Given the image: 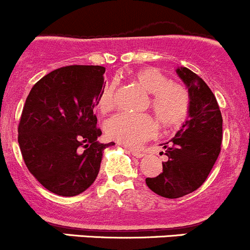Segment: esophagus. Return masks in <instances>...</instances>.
I'll return each instance as SVG.
<instances>
[{"label":"esophagus","mask_w":250,"mask_h":250,"mask_svg":"<svg viewBox=\"0 0 250 250\" xmlns=\"http://www.w3.org/2000/svg\"><path fill=\"white\" fill-rule=\"evenodd\" d=\"M128 152H130L131 154H132L133 157H136V158H142V157H145V153L141 152V150L132 149V148H128Z\"/></svg>","instance_id":"esophagus-1"}]
</instances>
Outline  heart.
<instances>
[{"label": "heart", "instance_id": "obj_1", "mask_svg": "<svg viewBox=\"0 0 250 250\" xmlns=\"http://www.w3.org/2000/svg\"><path fill=\"white\" fill-rule=\"evenodd\" d=\"M131 76L150 93V107L163 126H176L186 118L189 108V95L186 87L171 83L155 68L138 69ZM101 113H109L115 107V83H108L98 96ZM105 133L113 141L126 146H138L155 132V123L148 114L122 113L105 123Z\"/></svg>", "mask_w": 250, "mask_h": 250}]
</instances>
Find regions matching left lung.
<instances>
[{
    "instance_id": "obj_1",
    "label": "left lung",
    "mask_w": 250,
    "mask_h": 250,
    "mask_svg": "<svg viewBox=\"0 0 250 250\" xmlns=\"http://www.w3.org/2000/svg\"><path fill=\"white\" fill-rule=\"evenodd\" d=\"M176 74L188 88L187 119L174 137L162 143L167 155L162 174L146 184L165 198H180L203 185L220 154L222 117L214 93L196 73L177 66Z\"/></svg>"
}]
</instances>
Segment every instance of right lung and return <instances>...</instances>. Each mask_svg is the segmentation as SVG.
Instances as JSON below:
<instances>
[{"label":"right lung","mask_w":250,"mask_h":250,"mask_svg":"<svg viewBox=\"0 0 250 250\" xmlns=\"http://www.w3.org/2000/svg\"><path fill=\"white\" fill-rule=\"evenodd\" d=\"M105 68L70 65L51 71L31 88L18 127V142L29 171L52 193H83L100 172L102 152L114 143L102 135L93 109Z\"/></svg>","instance_id":"obj_1"}]
</instances>
